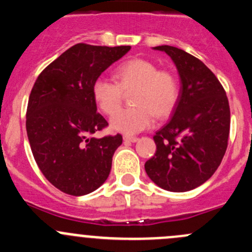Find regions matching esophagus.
I'll use <instances>...</instances> for the list:
<instances>
[{"label":"esophagus","mask_w":252,"mask_h":252,"mask_svg":"<svg viewBox=\"0 0 252 252\" xmlns=\"http://www.w3.org/2000/svg\"><path fill=\"white\" fill-rule=\"evenodd\" d=\"M123 140L126 142H136L139 140V138H136V136H129V135H126L123 138Z\"/></svg>","instance_id":"34e87169"}]
</instances>
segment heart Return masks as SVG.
<instances>
[{"instance_id": "1", "label": "heart", "mask_w": 252, "mask_h": 252, "mask_svg": "<svg viewBox=\"0 0 252 252\" xmlns=\"http://www.w3.org/2000/svg\"><path fill=\"white\" fill-rule=\"evenodd\" d=\"M116 83L105 77L93 81L91 94L97 107L105 114H113L120 107L124 92L133 90L131 100L136 106L114 113L112 130L136 134L150 128L158 118L169 116L179 100V80L173 72L158 69V65L145 58H131L114 69Z\"/></svg>"}]
</instances>
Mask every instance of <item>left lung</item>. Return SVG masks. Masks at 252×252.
I'll use <instances>...</instances> for the list:
<instances>
[{
	"mask_svg": "<svg viewBox=\"0 0 252 252\" xmlns=\"http://www.w3.org/2000/svg\"><path fill=\"white\" fill-rule=\"evenodd\" d=\"M173 60L180 77L172 118L154 136L156 154L146 161L150 179L168 191H189L210 179L228 146L230 108L217 77L190 53L157 46Z\"/></svg>",
	"mask_w": 252,
	"mask_h": 252,
	"instance_id": "1",
	"label": "left lung"
}]
</instances>
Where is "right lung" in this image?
<instances>
[{"instance_id": "1", "label": "right lung", "mask_w": 252, "mask_h": 252, "mask_svg": "<svg viewBox=\"0 0 252 252\" xmlns=\"http://www.w3.org/2000/svg\"><path fill=\"white\" fill-rule=\"evenodd\" d=\"M129 50L77 44L50 63L32 86L25 122L32 156L45 178L65 194L86 195L108 178L123 138L91 136L108 126L91 85Z\"/></svg>"}]
</instances>
